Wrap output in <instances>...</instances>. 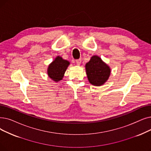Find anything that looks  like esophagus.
<instances>
[{
	"label": "esophagus",
	"mask_w": 151,
	"mask_h": 151,
	"mask_svg": "<svg viewBox=\"0 0 151 151\" xmlns=\"http://www.w3.org/2000/svg\"><path fill=\"white\" fill-rule=\"evenodd\" d=\"M81 59H78L76 60V63L78 65H80L81 64Z\"/></svg>",
	"instance_id": "34e87169"
}]
</instances>
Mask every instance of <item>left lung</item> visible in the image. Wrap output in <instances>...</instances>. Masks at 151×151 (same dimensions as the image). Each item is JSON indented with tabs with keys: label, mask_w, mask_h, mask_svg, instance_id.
I'll list each match as a JSON object with an SVG mask.
<instances>
[{
	"label": "left lung",
	"mask_w": 151,
	"mask_h": 151,
	"mask_svg": "<svg viewBox=\"0 0 151 151\" xmlns=\"http://www.w3.org/2000/svg\"><path fill=\"white\" fill-rule=\"evenodd\" d=\"M85 69L89 82L95 86H100L106 83L111 73L110 67L97 55L91 57L85 65Z\"/></svg>",
	"instance_id": "1"
}]
</instances>
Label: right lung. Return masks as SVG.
I'll use <instances>...</instances> for the list:
<instances>
[{
    "mask_svg": "<svg viewBox=\"0 0 151 151\" xmlns=\"http://www.w3.org/2000/svg\"><path fill=\"white\" fill-rule=\"evenodd\" d=\"M70 64L69 61L64 60L60 56H57L49 65L47 71L48 76L55 82L60 81L63 79Z\"/></svg>",
    "mask_w": 151,
    "mask_h": 151,
    "instance_id": "add662e5",
    "label": "right lung"
}]
</instances>
